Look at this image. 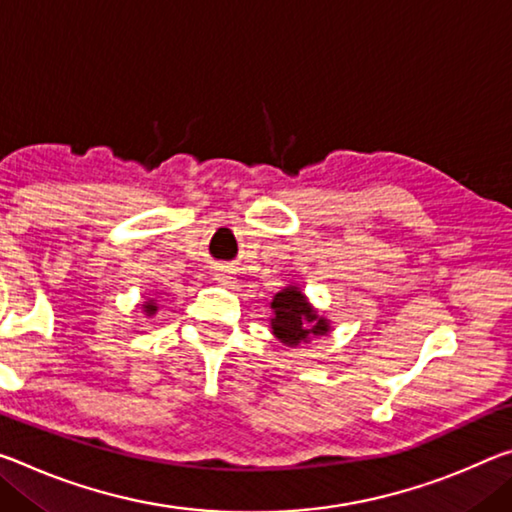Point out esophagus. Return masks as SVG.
I'll return each instance as SVG.
<instances>
[{
	"label": "esophagus",
	"mask_w": 512,
	"mask_h": 512,
	"mask_svg": "<svg viewBox=\"0 0 512 512\" xmlns=\"http://www.w3.org/2000/svg\"><path fill=\"white\" fill-rule=\"evenodd\" d=\"M216 280L221 282V285H232L234 278H232L230 271H218V273H216Z\"/></svg>",
	"instance_id": "obj_1"
}]
</instances>
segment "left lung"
<instances>
[{
	"label": "left lung",
	"instance_id": "1",
	"mask_svg": "<svg viewBox=\"0 0 512 512\" xmlns=\"http://www.w3.org/2000/svg\"><path fill=\"white\" fill-rule=\"evenodd\" d=\"M273 335L287 346L310 342L314 335H328L330 321L316 314L298 287L289 285L273 296L271 303Z\"/></svg>",
	"mask_w": 512,
	"mask_h": 512
}]
</instances>
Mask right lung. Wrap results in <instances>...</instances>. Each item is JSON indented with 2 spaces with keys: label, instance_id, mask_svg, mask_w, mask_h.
Segmentation results:
<instances>
[{
  "label": "right lung",
  "instance_id": "right-lung-1",
  "mask_svg": "<svg viewBox=\"0 0 512 512\" xmlns=\"http://www.w3.org/2000/svg\"><path fill=\"white\" fill-rule=\"evenodd\" d=\"M143 312L148 314V316H152L154 312H157V303H154V300H145V305H143Z\"/></svg>",
  "mask_w": 512,
  "mask_h": 512
}]
</instances>
